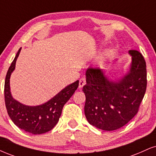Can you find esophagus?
<instances>
[{"mask_svg": "<svg viewBox=\"0 0 156 156\" xmlns=\"http://www.w3.org/2000/svg\"><path fill=\"white\" fill-rule=\"evenodd\" d=\"M86 83V78L83 77V78H80V80H79V88H81Z\"/></svg>", "mask_w": 156, "mask_h": 156, "instance_id": "1", "label": "esophagus"}]
</instances>
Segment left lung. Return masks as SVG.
Instances as JSON below:
<instances>
[{"label":"left lung","mask_w":156,"mask_h":156,"mask_svg":"<svg viewBox=\"0 0 156 156\" xmlns=\"http://www.w3.org/2000/svg\"><path fill=\"white\" fill-rule=\"evenodd\" d=\"M129 72L121 79H108L102 69L89 68L86 73L85 115L90 125L106 131L119 129L138 112L147 87L145 59L137 50H129Z\"/></svg>","instance_id":"left-lung-1"}]
</instances>
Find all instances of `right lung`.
<instances>
[{"label":"right lung","instance_id":"1","mask_svg":"<svg viewBox=\"0 0 156 156\" xmlns=\"http://www.w3.org/2000/svg\"><path fill=\"white\" fill-rule=\"evenodd\" d=\"M20 48L9 67L5 80V104L12 122L27 133L39 135L50 131L60 119L62 108L70 99L79 85V80L68 85L50 101L39 106H27L12 97L10 90V77L14 70L16 62L21 52Z\"/></svg>","mask_w":156,"mask_h":156}]
</instances>
